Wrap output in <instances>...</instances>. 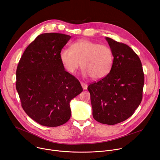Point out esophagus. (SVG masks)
I'll list each match as a JSON object with an SVG mask.
<instances>
[{
    "label": "esophagus",
    "instance_id": "obj_1",
    "mask_svg": "<svg viewBox=\"0 0 160 160\" xmlns=\"http://www.w3.org/2000/svg\"><path fill=\"white\" fill-rule=\"evenodd\" d=\"M81 86H82L83 90H86L88 89V85L86 84V83H84L81 82Z\"/></svg>",
    "mask_w": 160,
    "mask_h": 160
}]
</instances>
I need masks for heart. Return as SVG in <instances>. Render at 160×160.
I'll list each match as a JSON object with an SVG mask.
<instances>
[{"label":"heart","mask_w":160,"mask_h":160,"mask_svg":"<svg viewBox=\"0 0 160 160\" xmlns=\"http://www.w3.org/2000/svg\"><path fill=\"white\" fill-rule=\"evenodd\" d=\"M60 59L68 72L75 73L81 65L83 77L100 80L110 72L114 57L108 46L88 39H80L71 45V49L62 48Z\"/></svg>","instance_id":"heart-1"}]
</instances>
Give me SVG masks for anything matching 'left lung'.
I'll return each mask as SVG.
<instances>
[{"label":"left lung","mask_w":160,"mask_h":160,"mask_svg":"<svg viewBox=\"0 0 160 160\" xmlns=\"http://www.w3.org/2000/svg\"><path fill=\"white\" fill-rule=\"evenodd\" d=\"M114 60L106 77L88 87L93 118L113 125L131 117L142 97L144 73L138 56L127 45L106 38Z\"/></svg>","instance_id":"left-lung-1"}]
</instances>
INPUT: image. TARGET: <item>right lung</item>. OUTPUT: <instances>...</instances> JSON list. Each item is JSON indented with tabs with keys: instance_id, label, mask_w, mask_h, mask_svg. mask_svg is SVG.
<instances>
[{
	"instance_id": "1",
	"label": "right lung",
	"mask_w": 160,
	"mask_h": 160,
	"mask_svg": "<svg viewBox=\"0 0 160 160\" xmlns=\"http://www.w3.org/2000/svg\"><path fill=\"white\" fill-rule=\"evenodd\" d=\"M71 38L58 33L39 35L24 50L17 68L16 89L23 110L45 127L68 121L71 100L83 91L60 59V50Z\"/></svg>"
}]
</instances>
